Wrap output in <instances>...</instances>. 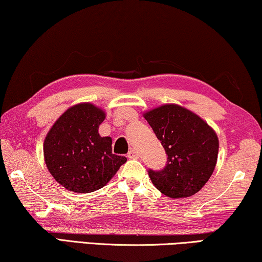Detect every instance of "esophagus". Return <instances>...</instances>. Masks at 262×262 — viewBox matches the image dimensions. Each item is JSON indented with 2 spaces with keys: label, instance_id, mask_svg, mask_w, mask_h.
Listing matches in <instances>:
<instances>
[{
  "label": "esophagus",
  "instance_id": "obj_1",
  "mask_svg": "<svg viewBox=\"0 0 262 262\" xmlns=\"http://www.w3.org/2000/svg\"><path fill=\"white\" fill-rule=\"evenodd\" d=\"M127 156H128V159H139V153L135 149H130L129 151H128Z\"/></svg>",
  "mask_w": 262,
  "mask_h": 262
}]
</instances>
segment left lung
<instances>
[{
	"instance_id": "1",
	"label": "left lung",
	"mask_w": 262,
	"mask_h": 262,
	"mask_svg": "<svg viewBox=\"0 0 262 262\" xmlns=\"http://www.w3.org/2000/svg\"><path fill=\"white\" fill-rule=\"evenodd\" d=\"M165 148L167 165L148 170L153 185L171 199L192 196L212 177L219 139L212 127L179 104H163L143 114Z\"/></svg>"
}]
</instances>
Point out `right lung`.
Here are the masks:
<instances>
[{
  "label": "right lung",
  "mask_w": 262,
  "mask_h": 262,
  "mask_svg": "<svg viewBox=\"0 0 262 262\" xmlns=\"http://www.w3.org/2000/svg\"><path fill=\"white\" fill-rule=\"evenodd\" d=\"M106 113L93 103L68 108L47 134L43 143L46 166L55 180L75 193H91L106 186L124 156L112 153V138L100 136Z\"/></svg>",
  "instance_id": "1"
}]
</instances>
